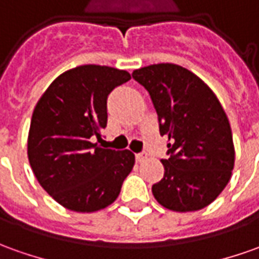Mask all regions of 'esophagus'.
Listing matches in <instances>:
<instances>
[{"instance_id": "obj_1", "label": "esophagus", "mask_w": 259, "mask_h": 259, "mask_svg": "<svg viewBox=\"0 0 259 259\" xmlns=\"http://www.w3.org/2000/svg\"><path fill=\"white\" fill-rule=\"evenodd\" d=\"M147 152H140V153H136V160L139 161V163H142V161H144V160L147 159Z\"/></svg>"}]
</instances>
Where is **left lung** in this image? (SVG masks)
<instances>
[{
	"label": "left lung",
	"instance_id": "obj_1",
	"mask_svg": "<svg viewBox=\"0 0 259 259\" xmlns=\"http://www.w3.org/2000/svg\"><path fill=\"white\" fill-rule=\"evenodd\" d=\"M144 86L167 137L163 179L154 198L168 210L186 212L211 204L231 179L233 133L217 96L201 79L174 63L144 66L132 73Z\"/></svg>",
	"mask_w": 259,
	"mask_h": 259
}]
</instances>
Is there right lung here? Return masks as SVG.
Returning a JSON list of instances; mask_svg holds the SVG:
<instances>
[{
  "label": "right lung",
  "instance_id": "obj_1",
  "mask_svg": "<svg viewBox=\"0 0 259 259\" xmlns=\"http://www.w3.org/2000/svg\"><path fill=\"white\" fill-rule=\"evenodd\" d=\"M130 73L100 65L63 72L33 109L28 159L42 189L68 210L93 212L115 201L135 166L130 150L102 149L107 96Z\"/></svg>",
  "mask_w": 259,
  "mask_h": 259
}]
</instances>
